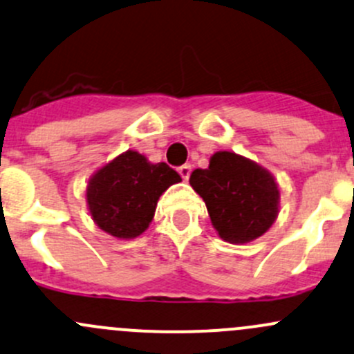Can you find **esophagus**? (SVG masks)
<instances>
[{
	"label": "esophagus",
	"instance_id": "obj_1",
	"mask_svg": "<svg viewBox=\"0 0 354 354\" xmlns=\"http://www.w3.org/2000/svg\"><path fill=\"white\" fill-rule=\"evenodd\" d=\"M178 171H180L181 178H183V180L187 181L188 178H189V174H192V166H189V165H183V166L178 167Z\"/></svg>",
	"mask_w": 354,
	"mask_h": 354
}]
</instances>
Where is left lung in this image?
<instances>
[{
	"label": "left lung",
	"mask_w": 354,
	"mask_h": 354,
	"mask_svg": "<svg viewBox=\"0 0 354 354\" xmlns=\"http://www.w3.org/2000/svg\"><path fill=\"white\" fill-rule=\"evenodd\" d=\"M189 185L203 198L212 225L227 243H251L277 221V181L265 167L236 152H215L207 169L193 171Z\"/></svg>",
	"instance_id": "1"
}]
</instances>
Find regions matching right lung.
<instances>
[{
    "mask_svg": "<svg viewBox=\"0 0 354 354\" xmlns=\"http://www.w3.org/2000/svg\"><path fill=\"white\" fill-rule=\"evenodd\" d=\"M181 176L166 165H152L142 154L127 151L96 171L86 188L93 221L118 239L140 236L154 217L156 205Z\"/></svg>",
    "mask_w": 354,
    "mask_h": 354,
    "instance_id": "add662e5",
    "label": "right lung"
}]
</instances>
